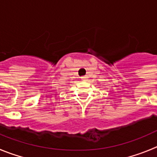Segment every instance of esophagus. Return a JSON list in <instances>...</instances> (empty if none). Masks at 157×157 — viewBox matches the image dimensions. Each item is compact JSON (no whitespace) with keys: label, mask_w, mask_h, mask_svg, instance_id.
I'll use <instances>...</instances> for the list:
<instances>
[{"label":"esophagus","mask_w":157,"mask_h":157,"mask_svg":"<svg viewBox=\"0 0 157 157\" xmlns=\"http://www.w3.org/2000/svg\"><path fill=\"white\" fill-rule=\"evenodd\" d=\"M81 80H82V81H87V80H88V76H81Z\"/></svg>","instance_id":"1"}]
</instances>
